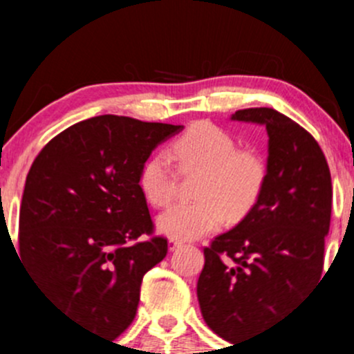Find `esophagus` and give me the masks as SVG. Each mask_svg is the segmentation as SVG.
Returning <instances> with one entry per match:
<instances>
[{"mask_svg":"<svg viewBox=\"0 0 354 354\" xmlns=\"http://www.w3.org/2000/svg\"><path fill=\"white\" fill-rule=\"evenodd\" d=\"M181 246H183V241L173 240V238H171V240H169V250H171V252H174V250L181 248Z\"/></svg>","mask_w":354,"mask_h":354,"instance_id":"34e87169","label":"esophagus"}]
</instances>
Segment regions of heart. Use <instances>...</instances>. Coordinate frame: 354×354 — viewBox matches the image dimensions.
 <instances>
[{"instance_id":"1","label":"heart","mask_w":354,"mask_h":354,"mask_svg":"<svg viewBox=\"0 0 354 354\" xmlns=\"http://www.w3.org/2000/svg\"><path fill=\"white\" fill-rule=\"evenodd\" d=\"M181 171H202L197 202L178 203L157 217V230L173 240H197L230 221L243 219L267 183V162L253 149H238L233 135L207 121L192 124L171 145ZM171 157L157 152L142 164L138 187L152 207L174 198L176 173Z\"/></svg>"}]
</instances>
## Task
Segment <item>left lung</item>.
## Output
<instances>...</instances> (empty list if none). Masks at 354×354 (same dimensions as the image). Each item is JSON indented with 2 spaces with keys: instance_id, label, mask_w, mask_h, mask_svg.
Wrapping results in <instances>:
<instances>
[{
  "instance_id": "obj_1",
  "label": "left lung",
  "mask_w": 354,
  "mask_h": 354,
  "mask_svg": "<svg viewBox=\"0 0 354 354\" xmlns=\"http://www.w3.org/2000/svg\"><path fill=\"white\" fill-rule=\"evenodd\" d=\"M231 120L269 135L266 188L241 223L203 248L197 283L205 324L234 344L277 322L320 281L332 183L320 145L291 118L248 108Z\"/></svg>"
}]
</instances>
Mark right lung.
<instances>
[{
	"label": "right lung",
	"instance_id": "obj_1",
	"mask_svg": "<svg viewBox=\"0 0 354 354\" xmlns=\"http://www.w3.org/2000/svg\"><path fill=\"white\" fill-rule=\"evenodd\" d=\"M181 124L102 116L56 135L32 162L20 205V259L78 326L116 339L137 313L145 272L166 257L152 236L142 164Z\"/></svg>",
	"mask_w": 354,
	"mask_h": 354
}]
</instances>
